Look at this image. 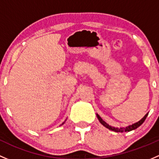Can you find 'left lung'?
Here are the masks:
<instances>
[{"label":"left lung","mask_w":159,"mask_h":159,"mask_svg":"<svg viewBox=\"0 0 159 159\" xmlns=\"http://www.w3.org/2000/svg\"><path fill=\"white\" fill-rule=\"evenodd\" d=\"M148 113H146L145 114V116H144L143 118H142L141 120L139 121V122H135V123L132 124V125H128V126L126 127H122V128H116V127H113V126H111V125H109V124L106 123L105 121L102 120V118L100 117L98 114H96V116H97L98 119H99V121L100 122V123L102 124V125H104L106 128L109 129V130H112V131H114V132H130V131L132 130H134V129H137L138 127H139L141 125H142V123H143L144 122H145V119H146V117L148 116Z\"/></svg>","instance_id":"left-lung-1"}]
</instances>
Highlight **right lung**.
<instances>
[{"instance_id":"right-lung-1","label":"right lung","mask_w":159,"mask_h":159,"mask_svg":"<svg viewBox=\"0 0 159 159\" xmlns=\"http://www.w3.org/2000/svg\"><path fill=\"white\" fill-rule=\"evenodd\" d=\"M64 122H63V124H64ZM63 124H62V125H63Z\"/></svg>"}]
</instances>
